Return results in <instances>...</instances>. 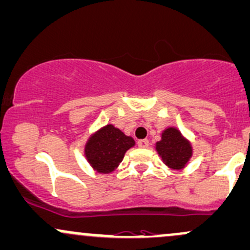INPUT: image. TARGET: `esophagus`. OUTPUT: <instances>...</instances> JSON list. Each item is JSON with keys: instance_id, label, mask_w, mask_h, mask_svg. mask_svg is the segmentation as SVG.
Segmentation results:
<instances>
[{"instance_id": "34e87169", "label": "esophagus", "mask_w": 250, "mask_h": 250, "mask_svg": "<svg viewBox=\"0 0 250 250\" xmlns=\"http://www.w3.org/2000/svg\"><path fill=\"white\" fill-rule=\"evenodd\" d=\"M137 144H138L139 147H147L149 146V141L147 139H139L138 142H137Z\"/></svg>"}]
</instances>
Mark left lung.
Segmentation results:
<instances>
[{
  "mask_svg": "<svg viewBox=\"0 0 250 250\" xmlns=\"http://www.w3.org/2000/svg\"><path fill=\"white\" fill-rule=\"evenodd\" d=\"M156 150L165 165L176 170L186 167L193 154L190 143L176 127L163 131L161 141L156 143Z\"/></svg>",
  "mask_w": 250,
  "mask_h": 250,
  "instance_id": "left-lung-1",
  "label": "left lung"
}]
</instances>
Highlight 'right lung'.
Masks as SVG:
<instances>
[{
  "label": "right lung",
  "mask_w": 250,
  "mask_h": 250,
  "mask_svg": "<svg viewBox=\"0 0 250 250\" xmlns=\"http://www.w3.org/2000/svg\"><path fill=\"white\" fill-rule=\"evenodd\" d=\"M135 146L132 137L108 124L89 137L84 146V155L89 165L98 173L109 174L119 166L125 152Z\"/></svg>",
  "instance_id": "right-lung-1"
}]
</instances>
